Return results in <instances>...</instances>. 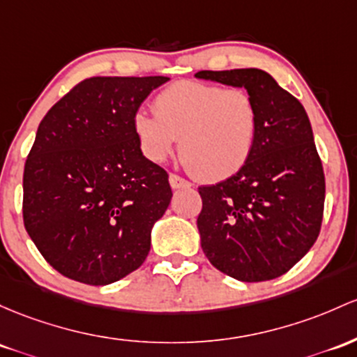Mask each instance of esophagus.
<instances>
[{
    "mask_svg": "<svg viewBox=\"0 0 357 357\" xmlns=\"http://www.w3.org/2000/svg\"><path fill=\"white\" fill-rule=\"evenodd\" d=\"M169 185L171 188H174V190H179V188H188L190 186V183H188L185 178H181V176L169 174Z\"/></svg>",
    "mask_w": 357,
    "mask_h": 357,
    "instance_id": "34e87169",
    "label": "esophagus"
}]
</instances>
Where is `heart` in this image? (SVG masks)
Segmentation results:
<instances>
[{"mask_svg": "<svg viewBox=\"0 0 357 357\" xmlns=\"http://www.w3.org/2000/svg\"><path fill=\"white\" fill-rule=\"evenodd\" d=\"M132 128L140 151L152 162L179 154L202 181L237 174L252 155L259 130V109L245 89L183 81L160 91L154 115L137 112Z\"/></svg>", "mask_w": 357, "mask_h": 357, "instance_id": "heart-1", "label": "heart"}]
</instances>
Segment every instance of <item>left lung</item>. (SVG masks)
I'll use <instances>...</instances> for the list:
<instances>
[{"label":"left lung","mask_w":357,"mask_h":357,"mask_svg":"<svg viewBox=\"0 0 357 357\" xmlns=\"http://www.w3.org/2000/svg\"><path fill=\"white\" fill-rule=\"evenodd\" d=\"M198 79L245 88L259 109L252 155L237 174L199 186L202 249L218 271L257 283L281 276L315 244L325 176L307 112L261 69L199 70Z\"/></svg>","instance_id":"8db88e82"}]
</instances>
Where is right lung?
<instances>
[{
  "mask_svg": "<svg viewBox=\"0 0 357 357\" xmlns=\"http://www.w3.org/2000/svg\"><path fill=\"white\" fill-rule=\"evenodd\" d=\"M169 77H89L47 112L23 171V223L44 259L103 287L135 271L171 203L169 176L146 159L132 128Z\"/></svg>",
  "mask_w": 357,
  "mask_h": 357,
  "instance_id": "right-lung-1",
  "label": "right lung"
}]
</instances>
